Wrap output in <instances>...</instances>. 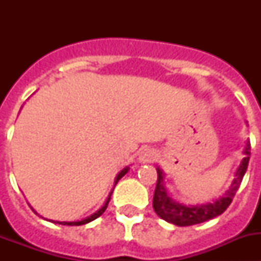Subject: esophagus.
<instances>
[{
	"instance_id": "34e87169",
	"label": "esophagus",
	"mask_w": 261,
	"mask_h": 261,
	"mask_svg": "<svg viewBox=\"0 0 261 261\" xmlns=\"http://www.w3.org/2000/svg\"><path fill=\"white\" fill-rule=\"evenodd\" d=\"M156 159V153L153 150V149H144V150L140 153V156H138V161L141 163H153Z\"/></svg>"
}]
</instances>
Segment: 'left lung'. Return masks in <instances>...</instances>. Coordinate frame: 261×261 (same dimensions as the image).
<instances>
[{
    "label": "left lung",
    "instance_id": "8db88e82",
    "mask_svg": "<svg viewBox=\"0 0 261 261\" xmlns=\"http://www.w3.org/2000/svg\"><path fill=\"white\" fill-rule=\"evenodd\" d=\"M243 153L244 158L242 159L241 165H239L238 170L235 172L234 180H232L229 190L225 192V195L221 196L220 199L216 200V201L206 202V204L201 205H183L172 200L167 195V190H166L165 183H163L165 175H163L161 168H156L158 179H156V187L153 197V208L155 213L162 220L174 223L176 226L196 225V223L205 222V221L212 220L214 217L222 214L226 209L229 208V205L231 204L235 193L241 187L244 174L247 171V166L248 162H250L251 155L250 141H247Z\"/></svg>",
    "mask_w": 261,
    "mask_h": 261
}]
</instances>
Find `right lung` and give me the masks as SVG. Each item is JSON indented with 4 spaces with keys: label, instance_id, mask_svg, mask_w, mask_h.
Segmentation results:
<instances>
[{
    "label": "right lung",
    "instance_id": "obj_1",
    "mask_svg": "<svg viewBox=\"0 0 261 261\" xmlns=\"http://www.w3.org/2000/svg\"><path fill=\"white\" fill-rule=\"evenodd\" d=\"M128 170H129V167H125V168H124V170H121V171H120L119 174H117L116 179H115V184H116L117 181H119L120 179H121V177H123L124 175L126 174V172H128ZM111 195H112V192L110 193V196H108V199L106 200L105 205H103L102 208L99 209L98 212H95V213H94V214H91V216H90V217H87V218H85V220H82V221H74V222H60V221H52V220H49V221H50V222H56V223H60V225H68V226H80V225H85V223L91 222V221H94V220H95V218H98L99 216H102V214L105 213V211H106V209H107L108 202H110Z\"/></svg>",
    "mask_w": 261,
    "mask_h": 261
}]
</instances>
